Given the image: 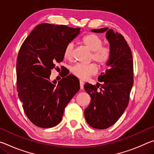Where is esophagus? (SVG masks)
Segmentation results:
<instances>
[{"mask_svg": "<svg viewBox=\"0 0 154 154\" xmlns=\"http://www.w3.org/2000/svg\"><path fill=\"white\" fill-rule=\"evenodd\" d=\"M79 84H80V88H81V90H83V82H82V80L79 81Z\"/></svg>", "mask_w": 154, "mask_h": 154, "instance_id": "obj_1", "label": "esophagus"}]
</instances>
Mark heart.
<instances>
[{"label":"heart","mask_w":154,"mask_h":154,"mask_svg":"<svg viewBox=\"0 0 154 154\" xmlns=\"http://www.w3.org/2000/svg\"><path fill=\"white\" fill-rule=\"evenodd\" d=\"M82 42L87 48L92 51L91 58L100 66H105L111 58V50L107 46H103V39L95 34H89L83 38ZM74 43H69L64 51V57L67 60H72L73 56ZM98 71L97 66L94 63L89 64H77L71 68V72L75 76L82 79H86Z\"/></svg>","instance_id":"obj_1"}]
</instances>
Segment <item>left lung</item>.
<instances>
[{
  "label": "left lung",
  "mask_w": 154,
  "mask_h": 154,
  "mask_svg": "<svg viewBox=\"0 0 154 154\" xmlns=\"http://www.w3.org/2000/svg\"><path fill=\"white\" fill-rule=\"evenodd\" d=\"M96 33L106 32L111 58L98 79L96 86L86 83L84 89L90 96L89 106L85 109L87 123L94 128L106 129L118 120L128 105L133 85V62L131 49L124 36L108 28L92 29Z\"/></svg>",
  "instance_id": "left-lung-1"
}]
</instances>
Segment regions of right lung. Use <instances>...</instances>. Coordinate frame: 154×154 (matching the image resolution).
I'll return each instance as SVG.
<instances>
[{"instance_id": "obj_1", "label": "right lung", "mask_w": 154, "mask_h": 154, "mask_svg": "<svg viewBox=\"0 0 154 154\" xmlns=\"http://www.w3.org/2000/svg\"><path fill=\"white\" fill-rule=\"evenodd\" d=\"M80 29L41 24L21 46L16 64L18 96L28 119L38 127L58 125L67 104L80 89L79 80L72 75L58 83L49 79L56 64L64 60L66 46L79 35Z\"/></svg>"}]
</instances>
